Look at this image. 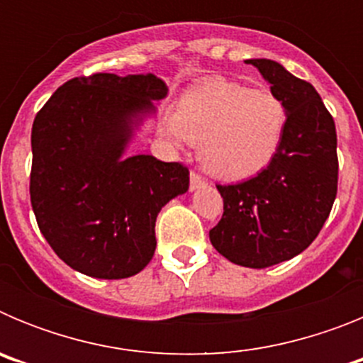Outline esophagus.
<instances>
[{"label":"esophagus","instance_id":"34e87169","mask_svg":"<svg viewBox=\"0 0 363 363\" xmlns=\"http://www.w3.org/2000/svg\"><path fill=\"white\" fill-rule=\"evenodd\" d=\"M205 185V179L196 172H191V191H198Z\"/></svg>","mask_w":363,"mask_h":363}]
</instances>
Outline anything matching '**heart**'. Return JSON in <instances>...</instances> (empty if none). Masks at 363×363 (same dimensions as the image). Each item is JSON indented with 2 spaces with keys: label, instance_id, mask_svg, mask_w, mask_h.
<instances>
[{
  "label": "heart",
  "instance_id": "obj_1",
  "mask_svg": "<svg viewBox=\"0 0 363 363\" xmlns=\"http://www.w3.org/2000/svg\"><path fill=\"white\" fill-rule=\"evenodd\" d=\"M287 121V105L277 92L209 79L182 96L165 136L174 145L198 143L201 167L216 178L243 179L277 158Z\"/></svg>",
  "mask_w": 363,
  "mask_h": 363
}]
</instances>
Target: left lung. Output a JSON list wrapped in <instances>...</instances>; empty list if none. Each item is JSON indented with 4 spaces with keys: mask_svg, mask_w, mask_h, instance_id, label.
Masks as SVG:
<instances>
[{
    "mask_svg": "<svg viewBox=\"0 0 363 363\" xmlns=\"http://www.w3.org/2000/svg\"><path fill=\"white\" fill-rule=\"evenodd\" d=\"M287 105L280 152L255 178L216 185L223 216L209 238L229 262L265 269L306 251L329 218L338 185L336 129L311 83L278 62L245 60Z\"/></svg>",
    "mask_w": 363,
    "mask_h": 363,
    "instance_id": "1",
    "label": "left lung"
}]
</instances>
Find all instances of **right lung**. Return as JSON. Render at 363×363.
<instances>
[{
	"label": "right lung",
	"mask_w": 363,
	"mask_h": 363,
	"mask_svg": "<svg viewBox=\"0 0 363 363\" xmlns=\"http://www.w3.org/2000/svg\"><path fill=\"white\" fill-rule=\"evenodd\" d=\"M154 74L99 72L50 96L32 125L30 201L38 227L74 271L121 280L156 251V218L189 191V171L127 154L167 96Z\"/></svg>",
	"instance_id": "right-lung-1"
}]
</instances>
